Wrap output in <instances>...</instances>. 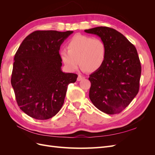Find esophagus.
I'll use <instances>...</instances> for the list:
<instances>
[{
	"instance_id": "obj_1",
	"label": "esophagus",
	"mask_w": 155,
	"mask_h": 155,
	"mask_svg": "<svg viewBox=\"0 0 155 155\" xmlns=\"http://www.w3.org/2000/svg\"><path fill=\"white\" fill-rule=\"evenodd\" d=\"M85 79V78H84V77L82 76H81V75H79L78 78H77V80H78V81H81L82 79Z\"/></svg>"
}]
</instances>
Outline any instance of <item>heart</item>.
<instances>
[{
    "label": "heart",
    "instance_id": "b5f03b06",
    "mask_svg": "<svg viewBox=\"0 0 155 155\" xmlns=\"http://www.w3.org/2000/svg\"><path fill=\"white\" fill-rule=\"evenodd\" d=\"M67 49L61 50L59 55L70 72H74L79 63L84 71L95 72L101 67L106 58V45L100 39L76 35L68 42Z\"/></svg>",
    "mask_w": 155,
    "mask_h": 155
}]
</instances>
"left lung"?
Here are the masks:
<instances>
[{
    "mask_svg": "<svg viewBox=\"0 0 155 155\" xmlns=\"http://www.w3.org/2000/svg\"><path fill=\"white\" fill-rule=\"evenodd\" d=\"M85 31L100 37L107 54L101 67L90 75L89 97L97 109L108 114L119 113L137 95L141 64L137 50L126 37L109 27Z\"/></svg>",
    "mask_w": 155,
    "mask_h": 155,
    "instance_id": "left-lung-1",
    "label": "left lung"
}]
</instances>
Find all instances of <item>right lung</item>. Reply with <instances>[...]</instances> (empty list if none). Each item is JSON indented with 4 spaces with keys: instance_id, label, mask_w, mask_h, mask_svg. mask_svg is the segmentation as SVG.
Instances as JSON below:
<instances>
[{
    "instance_id": "right-lung-1",
    "label": "right lung",
    "mask_w": 155,
    "mask_h": 155,
    "mask_svg": "<svg viewBox=\"0 0 155 155\" xmlns=\"http://www.w3.org/2000/svg\"><path fill=\"white\" fill-rule=\"evenodd\" d=\"M73 31H35L22 42L14 57L11 83L17 104L37 120L52 118L61 109L68 84L77 74L65 73L59 51Z\"/></svg>"
}]
</instances>
